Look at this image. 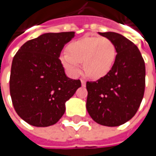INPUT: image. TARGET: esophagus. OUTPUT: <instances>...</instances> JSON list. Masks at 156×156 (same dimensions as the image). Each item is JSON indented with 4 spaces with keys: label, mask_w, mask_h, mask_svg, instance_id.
Masks as SVG:
<instances>
[{
    "label": "esophagus",
    "mask_w": 156,
    "mask_h": 156,
    "mask_svg": "<svg viewBox=\"0 0 156 156\" xmlns=\"http://www.w3.org/2000/svg\"><path fill=\"white\" fill-rule=\"evenodd\" d=\"M81 86H82V87H85V86H86V81H85V80L81 79Z\"/></svg>",
    "instance_id": "esophagus-1"
}]
</instances>
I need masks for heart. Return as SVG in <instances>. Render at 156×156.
Here are the masks:
<instances>
[{"label":"heart","instance_id":"b5f03b06","mask_svg":"<svg viewBox=\"0 0 156 156\" xmlns=\"http://www.w3.org/2000/svg\"><path fill=\"white\" fill-rule=\"evenodd\" d=\"M116 59V48L106 37L85 36L71 42L68 53L60 56V62L68 73L77 76L81 73V64L90 78L99 79L110 71Z\"/></svg>","mask_w":156,"mask_h":156}]
</instances>
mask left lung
<instances>
[{"label": "left lung", "mask_w": 156, "mask_h": 156, "mask_svg": "<svg viewBox=\"0 0 156 156\" xmlns=\"http://www.w3.org/2000/svg\"><path fill=\"white\" fill-rule=\"evenodd\" d=\"M114 42L116 59L107 75L87 81V110L95 122L117 127L136 114L145 90V62L138 48L115 32L99 33Z\"/></svg>", "instance_id": "left-lung-1"}]
</instances>
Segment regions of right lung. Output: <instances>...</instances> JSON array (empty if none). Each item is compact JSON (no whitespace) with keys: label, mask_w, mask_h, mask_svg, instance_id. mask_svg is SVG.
<instances>
[{"label":"right lung","mask_w":156,"mask_h":156,"mask_svg":"<svg viewBox=\"0 0 156 156\" xmlns=\"http://www.w3.org/2000/svg\"><path fill=\"white\" fill-rule=\"evenodd\" d=\"M75 32L46 33L27 41L12 62L9 89L15 110L28 124L48 127L62 118L65 103L81 86L69 78L60 62Z\"/></svg>","instance_id":"add662e5"}]
</instances>
